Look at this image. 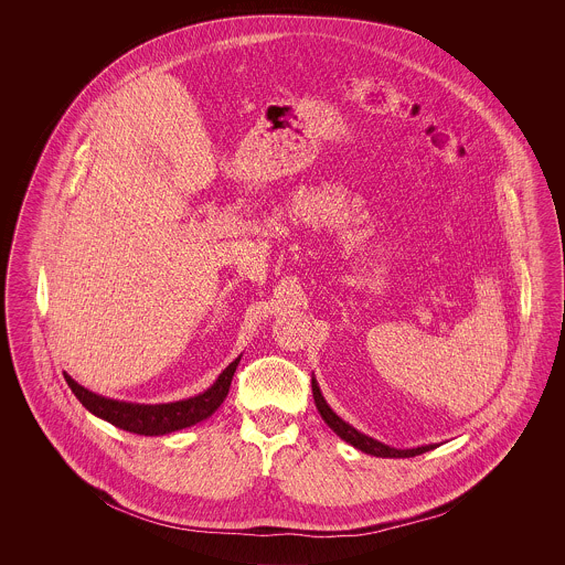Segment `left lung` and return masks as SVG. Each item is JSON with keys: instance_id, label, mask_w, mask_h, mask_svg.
Listing matches in <instances>:
<instances>
[{"instance_id": "obj_1", "label": "left lung", "mask_w": 565, "mask_h": 565, "mask_svg": "<svg viewBox=\"0 0 565 565\" xmlns=\"http://www.w3.org/2000/svg\"><path fill=\"white\" fill-rule=\"evenodd\" d=\"M311 390H313V401H316V406H318L323 422L330 426V430L334 431L337 436H341L345 443L353 445L358 451H364V454L375 457H415L422 456V454H426V451H431V449L438 447V445H422V447H415V449H396V447L383 445V443H379L375 438H371V436L355 430L348 422H343V419L328 406V403L323 401L320 385H318L316 379H311Z\"/></svg>"}]
</instances>
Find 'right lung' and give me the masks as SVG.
I'll return each instance as SVG.
<instances>
[{"mask_svg": "<svg viewBox=\"0 0 565 565\" xmlns=\"http://www.w3.org/2000/svg\"><path fill=\"white\" fill-rule=\"evenodd\" d=\"M239 360H242V355L235 358L215 379L214 385L207 387L203 394L192 396L186 401H178V403H122V401H111V398L99 396L95 392H88L70 375H65V381L86 411L106 419L111 426H116L120 430L141 434V436H161L169 431L190 428V426L212 417L228 394V387H231V381L237 371Z\"/></svg>", "mask_w": 565, "mask_h": 565, "instance_id": "add662e5", "label": "right lung"}]
</instances>
